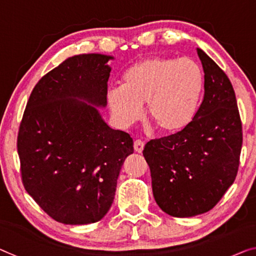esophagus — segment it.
Returning a JSON list of instances; mask_svg holds the SVG:
<instances>
[{
    "instance_id": "esophagus-1",
    "label": "esophagus",
    "mask_w": 256,
    "mask_h": 256,
    "mask_svg": "<svg viewBox=\"0 0 256 256\" xmlns=\"http://www.w3.org/2000/svg\"><path fill=\"white\" fill-rule=\"evenodd\" d=\"M144 147V142L142 140L136 139L134 140V142H133V148H134V150L136 152H142Z\"/></svg>"
}]
</instances>
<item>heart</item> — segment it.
I'll list each match as a JSON object with an SVG mask.
<instances>
[{"instance_id": "heart-1", "label": "heart", "mask_w": 256, "mask_h": 256, "mask_svg": "<svg viewBox=\"0 0 256 256\" xmlns=\"http://www.w3.org/2000/svg\"><path fill=\"white\" fill-rule=\"evenodd\" d=\"M204 88L201 66L190 57H148L128 68L122 86L108 90L106 100L120 126L128 128L142 116L162 132L185 128L199 108Z\"/></svg>"}]
</instances>
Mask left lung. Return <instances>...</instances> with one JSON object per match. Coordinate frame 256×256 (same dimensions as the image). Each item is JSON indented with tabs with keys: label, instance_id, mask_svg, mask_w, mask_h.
I'll list each match as a JSON object with an SVG mask.
<instances>
[{
	"label": "left lung",
	"instance_id": "obj_1",
	"mask_svg": "<svg viewBox=\"0 0 256 256\" xmlns=\"http://www.w3.org/2000/svg\"><path fill=\"white\" fill-rule=\"evenodd\" d=\"M204 95L193 120L174 134L152 139L142 154L156 204L174 217L207 212L237 177L242 126L230 79L198 48Z\"/></svg>",
	"mask_w": 256,
	"mask_h": 256
}]
</instances>
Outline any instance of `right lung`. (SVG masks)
I'll return each instance as SVG.
<instances>
[{"label":"right lung","mask_w":256,"mask_h":256,"mask_svg":"<svg viewBox=\"0 0 256 256\" xmlns=\"http://www.w3.org/2000/svg\"><path fill=\"white\" fill-rule=\"evenodd\" d=\"M112 56L70 57L36 85L19 124L17 150L25 190L60 223L90 224L112 207L117 178L133 152L128 133L110 128L104 106Z\"/></svg>","instance_id":"obj_1"}]
</instances>
